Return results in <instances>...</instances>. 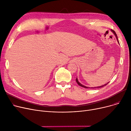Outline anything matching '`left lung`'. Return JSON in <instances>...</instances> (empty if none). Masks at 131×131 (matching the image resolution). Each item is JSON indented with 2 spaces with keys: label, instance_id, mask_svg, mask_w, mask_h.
Returning <instances> with one entry per match:
<instances>
[{
  "label": "left lung",
  "instance_id": "1",
  "mask_svg": "<svg viewBox=\"0 0 131 131\" xmlns=\"http://www.w3.org/2000/svg\"><path fill=\"white\" fill-rule=\"evenodd\" d=\"M112 31L114 33V34H115V36H116V39H117V41H118V43H119V41H118V38H117V34H116V32L114 31V30H112ZM76 81H77V83L80 85V86H82V87H83V88H89V87H86V86H84L83 85H82V84H81L80 82L78 81V79L77 78V79H76ZM108 83H107V84H104V85H101V86H98V87H95V88H102V87H104V86H106L107 84H108ZM93 88H91V89H94Z\"/></svg>",
  "mask_w": 131,
  "mask_h": 131
}]
</instances>
